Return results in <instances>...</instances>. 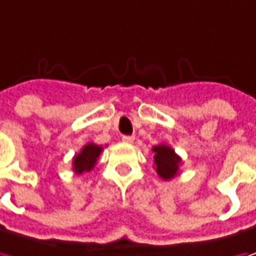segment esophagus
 Returning a JSON list of instances; mask_svg holds the SVG:
<instances>
[{
  "label": "esophagus",
  "mask_w": 256,
  "mask_h": 256,
  "mask_svg": "<svg viewBox=\"0 0 256 256\" xmlns=\"http://www.w3.org/2000/svg\"><path fill=\"white\" fill-rule=\"evenodd\" d=\"M122 140H123L124 143H133V142H134V136H123Z\"/></svg>",
  "instance_id": "obj_1"
}]
</instances>
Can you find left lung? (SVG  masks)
<instances>
[{
	"mask_svg": "<svg viewBox=\"0 0 256 256\" xmlns=\"http://www.w3.org/2000/svg\"><path fill=\"white\" fill-rule=\"evenodd\" d=\"M154 153V168L156 173L163 180H170L179 172V164L182 159L174 153V150L168 144H158L153 146Z\"/></svg>",
	"mask_w": 256,
	"mask_h": 256,
	"instance_id": "obj_1",
	"label": "left lung"
}]
</instances>
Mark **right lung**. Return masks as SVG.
<instances>
[{
	"label": "right lung",
	"mask_w": 256,
	"mask_h": 256,
	"mask_svg": "<svg viewBox=\"0 0 256 256\" xmlns=\"http://www.w3.org/2000/svg\"><path fill=\"white\" fill-rule=\"evenodd\" d=\"M102 150H103V148L98 144H94V143H87L86 146H83L80 153H77L72 159L74 173L82 174L84 172H90L96 166Z\"/></svg>",
	"instance_id": "obj_1"
}]
</instances>
